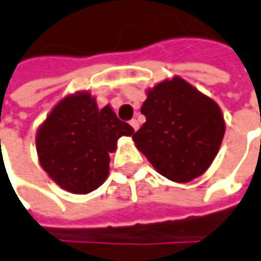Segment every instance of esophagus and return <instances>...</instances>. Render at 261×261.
<instances>
[{"instance_id": "34e87169", "label": "esophagus", "mask_w": 261, "mask_h": 261, "mask_svg": "<svg viewBox=\"0 0 261 261\" xmlns=\"http://www.w3.org/2000/svg\"><path fill=\"white\" fill-rule=\"evenodd\" d=\"M130 125H131V127H133V128H134V130H136V131L139 130V127H140V124H139V121H137V119H134V118H133V119H131V121H130Z\"/></svg>"}]
</instances>
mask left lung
<instances>
[{
	"mask_svg": "<svg viewBox=\"0 0 261 261\" xmlns=\"http://www.w3.org/2000/svg\"><path fill=\"white\" fill-rule=\"evenodd\" d=\"M142 114L146 122L133 139L161 175L187 182L209 168L225 134L221 109L210 97L174 77L147 92Z\"/></svg>",
	"mask_w": 261,
	"mask_h": 261,
	"instance_id": "obj_1",
	"label": "left lung"
}]
</instances>
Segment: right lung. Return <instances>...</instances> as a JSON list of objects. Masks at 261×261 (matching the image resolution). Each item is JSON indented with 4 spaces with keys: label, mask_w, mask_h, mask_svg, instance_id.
Returning a JSON list of instances; mask_svg holds the SVG:
<instances>
[{
    "label": "right lung",
    "mask_w": 261,
    "mask_h": 261,
    "mask_svg": "<svg viewBox=\"0 0 261 261\" xmlns=\"http://www.w3.org/2000/svg\"><path fill=\"white\" fill-rule=\"evenodd\" d=\"M130 124L109 108L99 109L89 93L63 99L36 136L42 168L64 190L86 194L108 176L109 153L119 137L133 136Z\"/></svg>",
    "instance_id": "right-lung-1"
}]
</instances>
